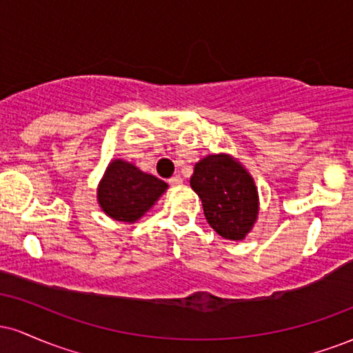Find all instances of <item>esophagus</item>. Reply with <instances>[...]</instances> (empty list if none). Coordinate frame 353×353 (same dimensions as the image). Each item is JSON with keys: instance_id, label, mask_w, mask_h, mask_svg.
Returning <instances> with one entry per match:
<instances>
[{"instance_id": "1", "label": "esophagus", "mask_w": 353, "mask_h": 353, "mask_svg": "<svg viewBox=\"0 0 353 353\" xmlns=\"http://www.w3.org/2000/svg\"><path fill=\"white\" fill-rule=\"evenodd\" d=\"M169 184H171V185H181L182 184V177L181 176H172L171 179H169Z\"/></svg>"}]
</instances>
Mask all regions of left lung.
I'll return each mask as SVG.
<instances>
[{"mask_svg":"<svg viewBox=\"0 0 353 353\" xmlns=\"http://www.w3.org/2000/svg\"><path fill=\"white\" fill-rule=\"evenodd\" d=\"M190 188L201 197L204 216L219 236L242 241L259 214L255 182L229 154H210L194 168Z\"/></svg>","mask_w":353,"mask_h":353,"instance_id":"left-lung-1","label":"left lung"}]
</instances>
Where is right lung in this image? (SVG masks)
Instances as JSON below:
<instances>
[{"mask_svg":"<svg viewBox=\"0 0 353 353\" xmlns=\"http://www.w3.org/2000/svg\"><path fill=\"white\" fill-rule=\"evenodd\" d=\"M168 184L123 159L111 161L98 188L101 209L114 221L136 222L156 204Z\"/></svg>","mask_w":353,"mask_h":353,"instance_id":"1","label":"right lung"}]
</instances>
